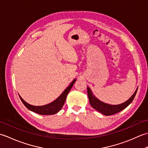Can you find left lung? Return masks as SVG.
I'll use <instances>...</instances> for the list:
<instances>
[{"mask_svg": "<svg viewBox=\"0 0 148 148\" xmlns=\"http://www.w3.org/2000/svg\"><path fill=\"white\" fill-rule=\"evenodd\" d=\"M137 91V88L136 90V92L133 94L130 98L127 100L126 102H125L120 104L118 105H111L108 104V103H106L100 101L97 98L93 95V93L91 91L90 88L89 87H87V93H88V96L90 103L92 106L93 109H96L97 111H99L100 113L104 114L106 116H110L112 114H114L116 113H118L119 112L121 111L122 110L125 109L130 104V103L133 101L135 96L136 95Z\"/></svg>", "mask_w": 148, "mask_h": 148, "instance_id": "left-lung-1", "label": "left lung"}]
</instances>
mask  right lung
<instances>
[{
	"label": "right lung",
	"mask_w": 148,
	"mask_h": 148,
	"mask_svg": "<svg viewBox=\"0 0 148 148\" xmlns=\"http://www.w3.org/2000/svg\"><path fill=\"white\" fill-rule=\"evenodd\" d=\"M76 79H75L72 81V83L70 84L67 88H66L63 93L60 95L57 99H56L54 101L52 102L51 103H49L48 104L41 106H35L30 105L29 103L26 102L25 100L21 98L20 96V98L21 100V102H23V104L26 108L29 109L30 111H33L37 114H41V115H51L55 114L56 113H57L60 110L63 106L64 105V103L65 101V99L67 98V96L68 95L69 92H70L71 89L72 88V86H73L74 83L76 82Z\"/></svg>",
	"instance_id": "obj_1"
}]
</instances>
